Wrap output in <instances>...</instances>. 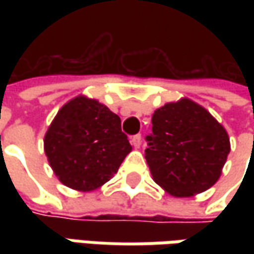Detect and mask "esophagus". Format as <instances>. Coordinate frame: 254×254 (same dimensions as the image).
Returning <instances> with one entry per match:
<instances>
[{
  "instance_id": "1",
  "label": "esophagus",
  "mask_w": 254,
  "mask_h": 254,
  "mask_svg": "<svg viewBox=\"0 0 254 254\" xmlns=\"http://www.w3.org/2000/svg\"><path fill=\"white\" fill-rule=\"evenodd\" d=\"M141 134H135V135H132L131 137V145L134 148H140V145H141Z\"/></svg>"
}]
</instances>
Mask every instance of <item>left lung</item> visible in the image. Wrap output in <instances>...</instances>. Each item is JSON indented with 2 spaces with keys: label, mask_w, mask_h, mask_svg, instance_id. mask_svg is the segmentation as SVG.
<instances>
[{
  "label": "left lung",
  "mask_w": 254,
  "mask_h": 254,
  "mask_svg": "<svg viewBox=\"0 0 254 254\" xmlns=\"http://www.w3.org/2000/svg\"><path fill=\"white\" fill-rule=\"evenodd\" d=\"M151 122L145 160L152 180L178 198L210 188L230 151L226 130L188 99L155 110Z\"/></svg>",
  "instance_id": "8db88e82"
}]
</instances>
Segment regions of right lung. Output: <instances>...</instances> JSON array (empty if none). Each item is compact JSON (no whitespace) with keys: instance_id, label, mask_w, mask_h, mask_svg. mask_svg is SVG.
I'll list each match as a JSON object with an SVG mask.
<instances>
[{"instance_id":"1","label":"right lung","mask_w":254,"mask_h":254,"mask_svg":"<svg viewBox=\"0 0 254 254\" xmlns=\"http://www.w3.org/2000/svg\"><path fill=\"white\" fill-rule=\"evenodd\" d=\"M44 144L56 177L77 190L102 187L131 151L120 117L97 100L82 96L58 112Z\"/></svg>"}]
</instances>
